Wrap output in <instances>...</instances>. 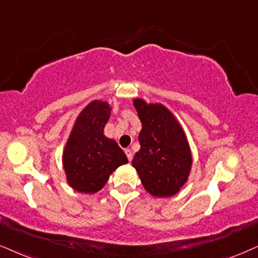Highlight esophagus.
I'll return each instance as SVG.
<instances>
[{
	"instance_id": "1",
	"label": "esophagus",
	"mask_w": 258,
	"mask_h": 258,
	"mask_svg": "<svg viewBox=\"0 0 258 258\" xmlns=\"http://www.w3.org/2000/svg\"><path fill=\"white\" fill-rule=\"evenodd\" d=\"M124 152H125V155H126V158H128V160L132 161V159H133V152H132V149L126 148Z\"/></svg>"
}]
</instances>
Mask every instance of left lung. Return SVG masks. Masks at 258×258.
Masks as SVG:
<instances>
[{"label":"left lung","instance_id":"left-lung-1","mask_svg":"<svg viewBox=\"0 0 258 258\" xmlns=\"http://www.w3.org/2000/svg\"><path fill=\"white\" fill-rule=\"evenodd\" d=\"M142 123L140 151L133 159L145 189L153 196L177 194L191 168V153L182 128L172 113L160 104L134 100Z\"/></svg>","mask_w":258,"mask_h":258}]
</instances>
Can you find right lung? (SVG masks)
Here are the masks:
<instances>
[{"label": "right lung", "instance_id": "right-lung-1", "mask_svg": "<svg viewBox=\"0 0 258 258\" xmlns=\"http://www.w3.org/2000/svg\"><path fill=\"white\" fill-rule=\"evenodd\" d=\"M110 118L107 103L94 100L82 110L63 152V166L69 185L85 194H94L110 174L128 163L126 155L113 140L104 135Z\"/></svg>", "mask_w": 258, "mask_h": 258}]
</instances>
